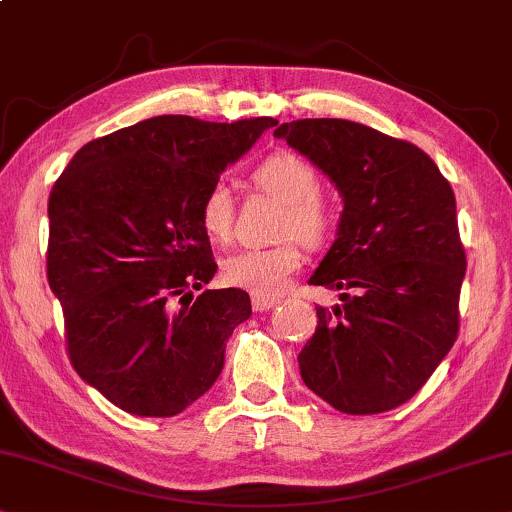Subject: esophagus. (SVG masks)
Returning <instances> with one entry per match:
<instances>
[{"label": "esophagus", "instance_id": "esophagus-1", "mask_svg": "<svg viewBox=\"0 0 512 512\" xmlns=\"http://www.w3.org/2000/svg\"><path fill=\"white\" fill-rule=\"evenodd\" d=\"M278 304L276 297H262V295H252V309L255 311H269Z\"/></svg>", "mask_w": 512, "mask_h": 512}]
</instances>
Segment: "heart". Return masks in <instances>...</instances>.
Segmentation results:
<instances>
[{
  "label": "heart",
  "instance_id": "1",
  "mask_svg": "<svg viewBox=\"0 0 512 512\" xmlns=\"http://www.w3.org/2000/svg\"><path fill=\"white\" fill-rule=\"evenodd\" d=\"M257 187L285 203L278 234L290 236L271 248H245L231 252L222 262L224 283L248 290L252 295L276 297L288 288L292 276L302 269L304 250L323 245L335 231V208L320 196V175L311 161L295 152H274L252 173ZM234 194L227 182H213L203 194L199 224L213 243H229L234 236Z\"/></svg>",
  "mask_w": 512,
  "mask_h": 512
}]
</instances>
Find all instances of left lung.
I'll return each instance as SVG.
<instances>
[{"label":"left lung","instance_id":"8db88e82","mask_svg":"<svg viewBox=\"0 0 512 512\" xmlns=\"http://www.w3.org/2000/svg\"><path fill=\"white\" fill-rule=\"evenodd\" d=\"M344 199L337 241L311 285L342 290V306H316L318 325L299 353L304 384L346 414L407 403L459 335L466 250L452 187L424 149L346 119L278 126Z\"/></svg>","mask_w":512,"mask_h":512}]
</instances>
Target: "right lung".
I'll list each match as a JSON object with an SVG mask.
<instances>
[{"label":"right lung","mask_w":512,"mask_h":512,"mask_svg":"<svg viewBox=\"0 0 512 512\" xmlns=\"http://www.w3.org/2000/svg\"><path fill=\"white\" fill-rule=\"evenodd\" d=\"M276 124L163 114L91 140L53 185L46 276L67 356L119 410L175 417L220 377L227 339L252 309L236 288L192 297L217 271L199 208L227 163Z\"/></svg>","instance_id":"add662e5"}]
</instances>
